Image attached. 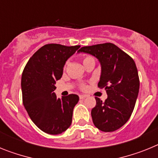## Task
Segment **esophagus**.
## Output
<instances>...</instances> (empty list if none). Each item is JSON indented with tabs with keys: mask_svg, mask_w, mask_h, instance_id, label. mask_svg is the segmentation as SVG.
Listing matches in <instances>:
<instances>
[{
	"mask_svg": "<svg viewBox=\"0 0 158 158\" xmlns=\"http://www.w3.org/2000/svg\"><path fill=\"white\" fill-rule=\"evenodd\" d=\"M86 95H80V96H79V97H80V99L81 100H83V99H85V98H86Z\"/></svg>",
	"mask_w": 158,
	"mask_h": 158,
	"instance_id": "obj_1",
	"label": "esophagus"
}]
</instances>
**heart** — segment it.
Segmentation results:
<instances>
[{"label":"heart","mask_w":158,"mask_h":158,"mask_svg":"<svg viewBox=\"0 0 158 158\" xmlns=\"http://www.w3.org/2000/svg\"><path fill=\"white\" fill-rule=\"evenodd\" d=\"M90 60H94V59H93V57H91V56L85 57V58H84V59H83V63H84V62H87V61H90Z\"/></svg>","instance_id":"b5f03b06"}]
</instances>
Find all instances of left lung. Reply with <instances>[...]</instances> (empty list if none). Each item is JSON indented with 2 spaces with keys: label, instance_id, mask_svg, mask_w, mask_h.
I'll list each match as a JSON object with an SVG mask.
<instances>
[{
  "label": "left lung",
  "instance_id": "1",
  "mask_svg": "<svg viewBox=\"0 0 158 158\" xmlns=\"http://www.w3.org/2000/svg\"><path fill=\"white\" fill-rule=\"evenodd\" d=\"M96 57L101 65L98 87L104 88L107 98L96 97L91 111L95 127L104 132L115 131L128 121L139 92V77L133 58L111 43L84 47L78 53Z\"/></svg>",
  "mask_w": 158,
  "mask_h": 158
}]
</instances>
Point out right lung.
Returning a JSON list of instances; mask_svg holds the SVG:
<instances>
[{
    "mask_svg": "<svg viewBox=\"0 0 158 158\" xmlns=\"http://www.w3.org/2000/svg\"><path fill=\"white\" fill-rule=\"evenodd\" d=\"M81 46L47 44L30 58L22 73L23 104L32 122L45 133L59 135L71 125L79 96L57 98L56 81L62 77L67 59Z\"/></svg>",
    "mask_w": 158,
    "mask_h": 158,
    "instance_id": "1",
    "label": "right lung"
}]
</instances>
